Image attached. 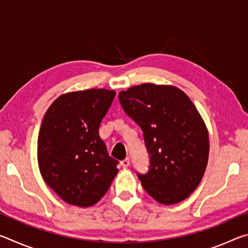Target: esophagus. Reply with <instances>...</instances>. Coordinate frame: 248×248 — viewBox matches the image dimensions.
I'll list each match as a JSON object with an SVG mask.
<instances>
[{"label": "esophagus", "instance_id": "1", "mask_svg": "<svg viewBox=\"0 0 248 248\" xmlns=\"http://www.w3.org/2000/svg\"><path fill=\"white\" fill-rule=\"evenodd\" d=\"M120 164L124 167V169H127V167H129V165H130V159L125 158V159H124V161L120 162Z\"/></svg>", "mask_w": 248, "mask_h": 248}]
</instances>
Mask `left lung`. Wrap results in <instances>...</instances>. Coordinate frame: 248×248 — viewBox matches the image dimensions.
I'll use <instances>...</instances> for the list:
<instances>
[{
    "label": "left lung",
    "mask_w": 248,
    "mask_h": 248,
    "mask_svg": "<svg viewBox=\"0 0 248 248\" xmlns=\"http://www.w3.org/2000/svg\"><path fill=\"white\" fill-rule=\"evenodd\" d=\"M124 111L140 125L150 170L138 175L145 191L162 204L194 192L207 169L209 133L191 99L173 85L144 83L119 93Z\"/></svg>",
    "instance_id": "1"
}]
</instances>
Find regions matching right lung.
I'll return each instance as SVG.
<instances>
[{
    "label": "right lung",
    "instance_id": "add662e5",
    "mask_svg": "<svg viewBox=\"0 0 248 248\" xmlns=\"http://www.w3.org/2000/svg\"><path fill=\"white\" fill-rule=\"evenodd\" d=\"M116 92L91 89L59 96L41 123L37 157L46 184L64 202L87 208L103 198L118 173L99 124Z\"/></svg>",
    "mask_w": 248,
    "mask_h": 248
}]
</instances>
